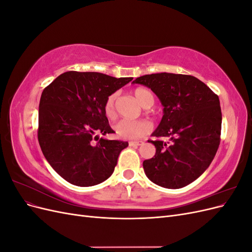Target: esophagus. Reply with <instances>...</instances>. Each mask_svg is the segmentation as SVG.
I'll list each match as a JSON object with an SVG mask.
<instances>
[{"label": "esophagus", "mask_w": 252, "mask_h": 252, "mask_svg": "<svg viewBox=\"0 0 252 252\" xmlns=\"http://www.w3.org/2000/svg\"><path fill=\"white\" fill-rule=\"evenodd\" d=\"M142 144H143V142H142V141L129 142V145H130V146H133V147H138V146H140V145H142Z\"/></svg>", "instance_id": "esophagus-1"}]
</instances>
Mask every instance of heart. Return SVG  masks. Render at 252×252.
Here are the masks:
<instances>
[{"label":"heart","mask_w":252,"mask_h":252,"mask_svg":"<svg viewBox=\"0 0 252 252\" xmlns=\"http://www.w3.org/2000/svg\"><path fill=\"white\" fill-rule=\"evenodd\" d=\"M134 95L136 100L143 106V107H151L154 104V95L150 91L145 88L134 89ZM118 98V94L113 93L106 98L104 104L105 114L107 117H113L116 112V101ZM114 131L117 135L122 139L135 140L146 135L151 130V124L145 120H128L123 119L119 121L113 126Z\"/></svg>","instance_id":"1"}]
</instances>
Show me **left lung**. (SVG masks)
I'll return each instance as SVG.
<instances>
[{"instance_id": "obj_1", "label": "left lung", "mask_w": 252, "mask_h": 252, "mask_svg": "<svg viewBox=\"0 0 252 252\" xmlns=\"http://www.w3.org/2000/svg\"><path fill=\"white\" fill-rule=\"evenodd\" d=\"M133 84L150 88L163 105L161 123L152 133L156 155L143 162L155 184L169 189L185 187L208 168L215 158L222 128L219 96L192 75L152 73ZM168 137L169 142L161 139Z\"/></svg>"}]
</instances>
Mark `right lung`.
<instances>
[{"instance_id":"1","label":"right lung","mask_w":252,"mask_h":252,"mask_svg":"<svg viewBox=\"0 0 252 252\" xmlns=\"http://www.w3.org/2000/svg\"><path fill=\"white\" fill-rule=\"evenodd\" d=\"M132 78L100 72H64L43 90L37 139L50 166L70 184L94 186L107 180L128 142L106 140L113 133L104 110L106 98Z\"/></svg>"}]
</instances>
